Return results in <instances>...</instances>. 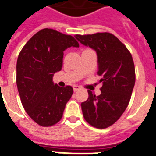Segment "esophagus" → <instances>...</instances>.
Here are the masks:
<instances>
[{
  "mask_svg": "<svg viewBox=\"0 0 156 156\" xmlns=\"http://www.w3.org/2000/svg\"><path fill=\"white\" fill-rule=\"evenodd\" d=\"M73 89H74V92H76V91H78V90H79L81 88H80V86H73Z\"/></svg>",
  "mask_w": 156,
  "mask_h": 156,
  "instance_id": "obj_1",
  "label": "esophagus"
}]
</instances>
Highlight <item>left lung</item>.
<instances>
[{
  "label": "left lung",
  "mask_w": 156,
  "mask_h": 156,
  "mask_svg": "<svg viewBox=\"0 0 156 156\" xmlns=\"http://www.w3.org/2000/svg\"><path fill=\"white\" fill-rule=\"evenodd\" d=\"M74 37L97 54L101 94L88 90L89 98L81 104L84 119L98 129L113 125L125 112L135 84V67L130 52L110 33L79 35Z\"/></svg>",
  "instance_id": "1"
}]
</instances>
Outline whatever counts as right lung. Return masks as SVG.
<instances>
[{"label": "right lung", "mask_w": 156, "mask_h": 156, "mask_svg": "<svg viewBox=\"0 0 156 156\" xmlns=\"http://www.w3.org/2000/svg\"><path fill=\"white\" fill-rule=\"evenodd\" d=\"M79 44L72 36L52 29L41 30L21 50L16 64V84L28 115L41 126L61 119L73 94L70 86L59 87L52 77L63 67V52Z\"/></svg>", "instance_id": "right-lung-1"}]
</instances>
